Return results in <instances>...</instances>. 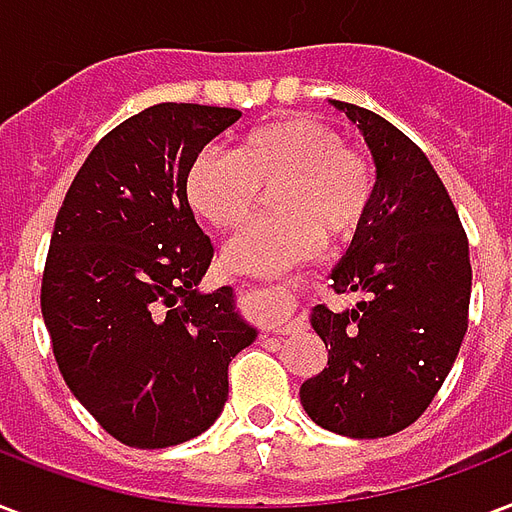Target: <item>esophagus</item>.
Wrapping results in <instances>:
<instances>
[{
  "instance_id": "34e87169",
  "label": "esophagus",
  "mask_w": 512,
  "mask_h": 512,
  "mask_svg": "<svg viewBox=\"0 0 512 512\" xmlns=\"http://www.w3.org/2000/svg\"><path fill=\"white\" fill-rule=\"evenodd\" d=\"M269 291H272V296L288 299V293H285V288H280V285H277V288H275V285H272ZM291 326H293L291 315H283V312H280V315H272V318H269V328H272V331H280V334H288V331H291Z\"/></svg>"
}]
</instances>
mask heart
Segmentation results:
<instances>
[{"mask_svg":"<svg viewBox=\"0 0 512 512\" xmlns=\"http://www.w3.org/2000/svg\"><path fill=\"white\" fill-rule=\"evenodd\" d=\"M272 219L237 237L224 253L232 272L275 275L315 248L363 227L374 205L366 157L344 149L334 130L312 117H288L248 130L235 152H205L186 194L194 213L219 232H237L272 192Z\"/></svg>","mask_w":512,"mask_h":512,"instance_id":"b5f03b06","label":"heart"}]
</instances>
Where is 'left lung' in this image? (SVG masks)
<instances>
[{
    "mask_svg": "<svg viewBox=\"0 0 512 512\" xmlns=\"http://www.w3.org/2000/svg\"><path fill=\"white\" fill-rule=\"evenodd\" d=\"M376 162L374 205L331 272L355 310H312L328 366L301 384L315 425L384 438L414 425L457 360L470 307V248L446 186L406 133L363 106L331 101Z\"/></svg>",
    "mask_w": 512,
    "mask_h": 512,
    "instance_id": "left-lung-1",
    "label": "left lung"
}]
</instances>
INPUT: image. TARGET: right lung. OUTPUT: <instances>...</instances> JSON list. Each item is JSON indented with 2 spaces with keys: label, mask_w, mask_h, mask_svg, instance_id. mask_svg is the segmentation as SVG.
Here are the masks:
<instances>
[{
  "label": "right lung",
  "mask_w": 512,
  "mask_h": 512,
  "mask_svg": "<svg viewBox=\"0 0 512 512\" xmlns=\"http://www.w3.org/2000/svg\"><path fill=\"white\" fill-rule=\"evenodd\" d=\"M237 109L157 104L87 154L55 216L42 318L74 398L133 449L205 433L229 395V363L256 339L232 288L200 293L213 259L186 178Z\"/></svg>",
  "instance_id": "right-lung-1"
}]
</instances>
